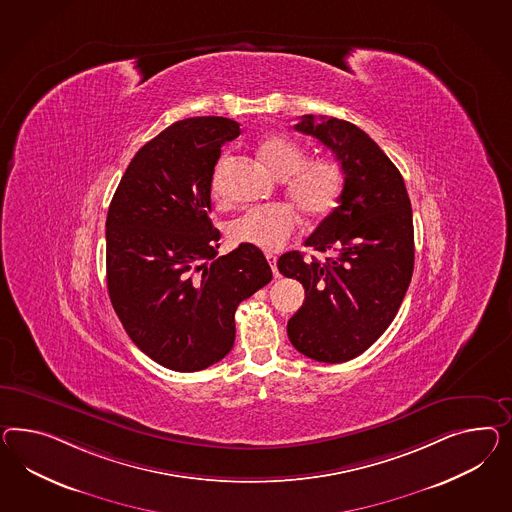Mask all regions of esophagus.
<instances>
[{
	"label": "esophagus",
	"mask_w": 512,
	"mask_h": 512,
	"mask_svg": "<svg viewBox=\"0 0 512 512\" xmlns=\"http://www.w3.org/2000/svg\"><path fill=\"white\" fill-rule=\"evenodd\" d=\"M266 259H268V263H270V266H272V272H274V277H279V272H277L276 255H272V253H266Z\"/></svg>",
	"instance_id": "34e87169"
}]
</instances>
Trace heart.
<instances>
[{
  "label": "heart",
  "mask_w": 512,
  "mask_h": 512,
  "mask_svg": "<svg viewBox=\"0 0 512 512\" xmlns=\"http://www.w3.org/2000/svg\"><path fill=\"white\" fill-rule=\"evenodd\" d=\"M259 158L264 167L287 180V194L292 203L302 210L307 220H326L339 205L343 192V171L335 160L315 158L305 162V149L294 139L274 134L259 147ZM223 160L218 162L210 177V194L221 199ZM300 218L289 205H263L249 208L242 216L229 223V238L235 244H249L255 248L274 251L283 248L298 229Z\"/></svg>",
  "instance_id": "heart-1"
}]
</instances>
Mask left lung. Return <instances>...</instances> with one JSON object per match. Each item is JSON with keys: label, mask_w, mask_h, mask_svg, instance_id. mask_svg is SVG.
<instances>
[{"label": "left lung", "mask_w": 512, "mask_h": 512, "mask_svg": "<svg viewBox=\"0 0 512 512\" xmlns=\"http://www.w3.org/2000/svg\"><path fill=\"white\" fill-rule=\"evenodd\" d=\"M294 130L317 138L345 175L339 207L320 221L305 246L333 251L324 263L283 253L279 272L298 279L304 305L287 333L307 358L343 363L386 332L414 272L412 205L401 171L361 128L335 117L304 115Z\"/></svg>", "instance_id": "left-lung-1"}]
</instances>
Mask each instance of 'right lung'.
<instances>
[{"label":"right lung","instance_id":"1","mask_svg":"<svg viewBox=\"0 0 512 512\" xmlns=\"http://www.w3.org/2000/svg\"><path fill=\"white\" fill-rule=\"evenodd\" d=\"M240 125L192 117L167 126L126 167L106 220L111 305L143 354L194 373L235 343L236 307L272 281L263 251L218 255L210 177Z\"/></svg>","mask_w":512,"mask_h":512}]
</instances>
